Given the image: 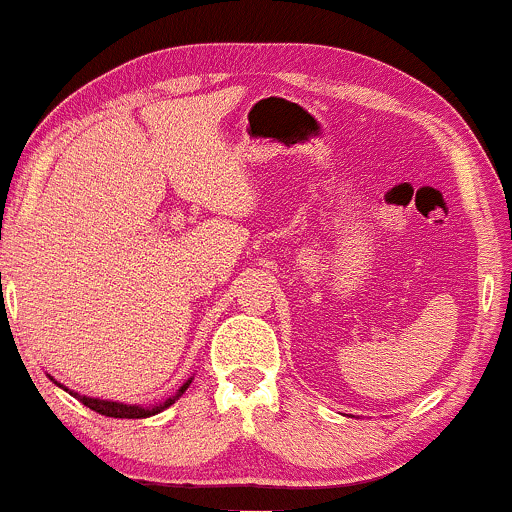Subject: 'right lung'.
Here are the masks:
<instances>
[{
    "mask_svg": "<svg viewBox=\"0 0 512 512\" xmlns=\"http://www.w3.org/2000/svg\"><path fill=\"white\" fill-rule=\"evenodd\" d=\"M53 381H55V379H53ZM55 384H58V381H55ZM189 384H192V379L184 381V384L179 386V391L174 393L172 398H167L165 403H160V406H153V408H145V406H126V403H119V401H101V398L82 396V393L65 389L63 384H58V386H60V389L70 391V396H75L77 401L84 403V406L92 408V411H97V413H101V415H106V418H150V415H155V413L165 411V408H170L172 403L177 401V398L182 396V393L189 389Z\"/></svg>",
    "mask_w": 512,
    "mask_h": 512,
    "instance_id": "obj_1",
    "label": "right lung"
}]
</instances>
